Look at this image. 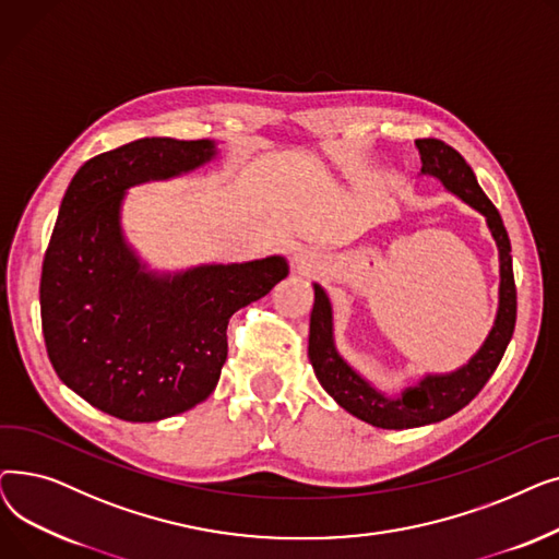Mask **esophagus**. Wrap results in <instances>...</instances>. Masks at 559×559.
<instances>
[{
    "label": "esophagus",
    "instance_id": "34e87169",
    "mask_svg": "<svg viewBox=\"0 0 559 559\" xmlns=\"http://www.w3.org/2000/svg\"><path fill=\"white\" fill-rule=\"evenodd\" d=\"M297 262H299V264H306V258H304V255H297Z\"/></svg>",
    "mask_w": 559,
    "mask_h": 559
}]
</instances>
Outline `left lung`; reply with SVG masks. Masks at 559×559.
Listing matches in <instances>:
<instances>
[{"instance_id":"left-lung-1","label":"left lung","mask_w":559,"mask_h":559,"mask_svg":"<svg viewBox=\"0 0 559 559\" xmlns=\"http://www.w3.org/2000/svg\"><path fill=\"white\" fill-rule=\"evenodd\" d=\"M417 150L421 154V174L435 176V179L444 183L447 190H451L464 203L485 215L498 247V258H501V287H498V312L493 329L472 360L457 371L426 376L415 388L403 390L401 396L388 399L385 394L373 390L337 354L333 342L331 301L324 287L314 283L308 358L317 380L346 413L376 428L390 430L417 428L442 421L455 415L466 403H472L496 371L498 362H501L516 324V285L510 255L512 247L496 205L478 186L474 169L466 165V160L451 144L437 138H421L417 140Z\"/></svg>"}]
</instances>
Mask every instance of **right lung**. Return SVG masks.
Instances as JSON below:
<instances>
[{"label": "right lung", "instance_id": "add662e5", "mask_svg": "<svg viewBox=\"0 0 559 559\" xmlns=\"http://www.w3.org/2000/svg\"><path fill=\"white\" fill-rule=\"evenodd\" d=\"M213 156L211 140H133L87 160L61 201L40 276L47 356L72 392L110 417L158 421L209 399L230 314L289 272L270 255L158 276L127 245L124 190Z\"/></svg>", "mask_w": 559, "mask_h": 559}]
</instances>
